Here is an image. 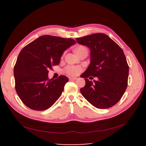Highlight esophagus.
Wrapping results in <instances>:
<instances>
[{"label": "esophagus", "instance_id": "1", "mask_svg": "<svg viewBox=\"0 0 146 146\" xmlns=\"http://www.w3.org/2000/svg\"><path fill=\"white\" fill-rule=\"evenodd\" d=\"M69 80H76V78H75V77H69Z\"/></svg>", "mask_w": 146, "mask_h": 146}]
</instances>
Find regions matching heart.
<instances>
[{"label":"heart","instance_id":"obj_1","mask_svg":"<svg viewBox=\"0 0 146 146\" xmlns=\"http://www.w3.org/2000/svg\"><path fill=\"white\" fill-rule=\"evenodd\" d=\"M80 48H82V46H80L78 48V49ZM82 70V68L79 67V66H69L66 67V73L70 74V75H76L77 74H78L80 71Z\"/></svg>","mask_w":146,"mask_h":146}]
</instances>
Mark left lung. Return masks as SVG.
<instances>
[{"label": "left lung", "instance_id": "left-lung-1", "mask_svg": "<svg viewBox=\"0 0 146 146\" xmlns=\"http://www.w3.org/2000/svg\"><path fill=\"white\" fill-rule=\"evenodd\" d=\"M76 41L90 50V63L81 75L86 82L84 87L80 89L82 95L97 108L113 106L127 86L129 66L122 49L102 33L76 38ZM90 76L97 77L98 80L90 81L88 79Z\"/></svg>", "mask_w": 146, "mask_h": 146}]
</instances>
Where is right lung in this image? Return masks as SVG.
Wrapping results in <instances>:
<instances>
[{
    "label": "right lung",
    "mask_w": 146,
    "mask_h": 146,
    "mask_svg": "<svg viewBox=\"0 0 146 146\" xmlns=\"http://www.w3.org/2000/svg\"><path fill=\"white\" fill-rule=\"evenodd\" d=\"M71 38L43 35L22 49L14 68L15 90L22 102L31 109L44 110L60 98L66 76L48 78V70L58 65L63 52L75 44Z\"/></svg>",
    "instance_id": "obj_1"
}]
</instances>
